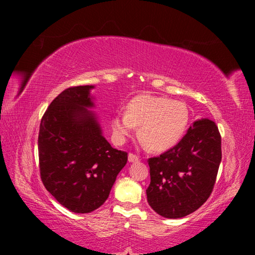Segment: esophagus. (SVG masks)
<instances>
[{
	"label": "esophagus",
	"instance_id": "esophagus-1",
	"mask_svg": "<svg viewBox=\"0 0 255 255\" xmlns=\"http://www.w3.org/2000/svg\"><path fill=\"white\" fill-rule=\"evenodd\" d=\"M128 160H129V162H137V161H139V156L134 153H129Z\"/></svg>",
	"mask_w": 255,
	"mask_h": 255
}]
</instances>
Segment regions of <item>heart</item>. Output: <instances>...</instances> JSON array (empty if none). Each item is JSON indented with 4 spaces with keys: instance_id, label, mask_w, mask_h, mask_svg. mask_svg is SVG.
I'll use <instances>...</instances> for the list:
<instances>
[{
    "instance_id": "1",
    "label": "heart",
    "mask_w": 255,
    "mask_h": 255,
    "mask_svg": "<svg viewBox=\"0 0 255 255\" xmlns=\"http://www.w3.org/2000/svg\"><path fill=\"white\" fill-rule=\"evenodd\" d=\"M189 111L185 103L167 97L138 95L128 103L126 113H116L112 121L114 137L124 142L134 127L147 148L165 151L181 141L188 126Z\"/></svg>"
}]
</instances>
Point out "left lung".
Segmentation results:
<instances>
[{"mask_svg":"<svg viewBox=\"0 0 255 255\" xmlns=\"http://www.w3.org/2000/svg\"><path fill=\"white\" fill-rule=\"evenodd\" d=\"M221 161V136L217 125L200 119L181 141L148 159V203L165 218H182L197 210L213 192Z\"/></svg>","mask_w":255,"mask_h":255,"instance_id":"left-lung-1","label":"left lung"}]
</instances>
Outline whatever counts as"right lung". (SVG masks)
Segmentation results:
<instances>
[{"mask_svg":"<svg viewBox=\"0 0 255 255\" xmlns=\"http://www.w3.org/2000/svg\"><path fill=\"white\" fill-rule=\"evenodd\" d=\"M92 85L62 91L41 118L38 134L40 178L59 203L78 214L105 203L128 153L102 136L90 97Z\"/></svg>","mask_w":255,"mask_h":255,"instance_id":"right-lung-1","label":"right lung"}]
</instances>
